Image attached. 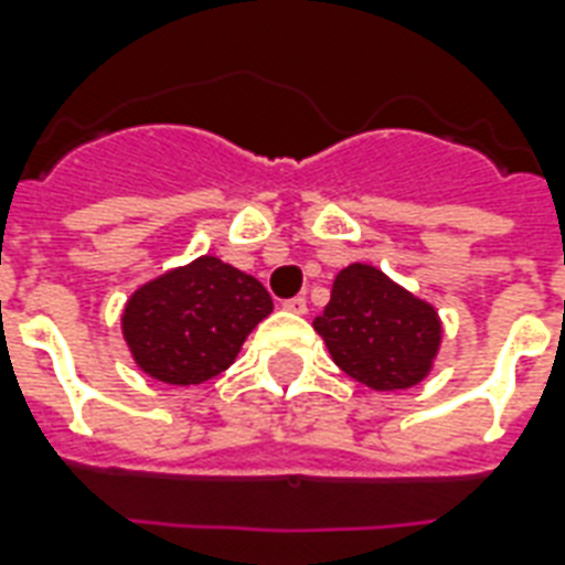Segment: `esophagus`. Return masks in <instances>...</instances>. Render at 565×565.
Returning a JSON list of instances; mask_svg holds the SVG:
<instances>
[{"label": "esophagus", "instance_id": "esophagus-1", "mask_svg": "<svg viewBox=\"0 0 565 565\" xmlns=\"http://www.w3.org/2000/svg\"><path fill=\"white\" fill-rule=\"evenodd\" d=\"M284 310H290V313L301 317V313H308V299H301V296H296V299H287L284 301Z\"/></svg>", "mask_w": 565, "mask_h": 565}]
</instances>
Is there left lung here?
I'll return each instance as SVG.
<instances>
[{"instance_id": "8db88e82", "label": "left lung", "mask_w": 565, "mask_h": 565, "mask_svg": "<svg viewBox=\"0 0 565 565\" xmlns=\"http://www.w3.org/2000/svg\"><path fill=\"white\" fill-rule=\"evenodd\" d=\"M313 328L337 366L377 393L422 384L443 343L437 308L372 264L337 273L331 301Z\"/></svg>"}]
</instances>
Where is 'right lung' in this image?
Listing matches in <instances>:
<instances>
[{
    "mask_svg": "<svg viewBox=\"0 0 565 565\" xmlns=\"http://www.w3.org/2000/svg\"><path fill=\"white\" fill-rule=\"evenodd\" d=\"M269 313L273 299L264 284L202 255L131 292L122 337L146 375L193 386L228 370L252 328Z\"/></svg>",
    "mask_w": 565,
    "mask_h": 565,
    "instance_id": "add662e5",
    "label": "right lung"
}]
</instances>
